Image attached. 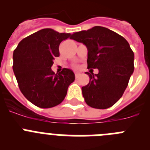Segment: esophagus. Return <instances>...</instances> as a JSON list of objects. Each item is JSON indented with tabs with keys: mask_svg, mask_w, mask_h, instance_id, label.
Wrapping results in <instances>:
<instances>
[{
	"mask_svg": "<svg viewBox=\"0 0 150 150\" xmlns=\"http://www.w3.org/2000/svg\"><path fill=\"white\" fill-rule=\"evenodd\" d=\"M79 73H75V78H76V79H77V78L79 77Z\"/></svg>",
	"mask_w": 150,
	"mask_h": 150,
	"instance_id": "1",
	"label": "esophagus"
}]
</instances>
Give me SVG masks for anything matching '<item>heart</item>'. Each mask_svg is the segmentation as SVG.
<instances>
[{"mask_svg":"<svg viewBox=\"0 0 150 150\" xmlns=\"http://www.w3.org/2000/svg\"><path fill=\"white\" fill-rule=\"evenodd\" d=\"M76 67H77V66H76Z\"/></svg>","mask_w":150,"mask_h":150,"instance_id":"b5f03b06","label":"heart"}]
</instances>
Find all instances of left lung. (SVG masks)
<instances>
[{
  "mask_svg": "<svg viewBox=\"0 0 150 150\" xmlns=\"http://www.w3.org/2000/svg\"><path fill=\"white\" fill-rule=\"evenodd\" d=\"M71 39L88 49L89 83L82 88L85 101L91 107L107 109L121 98L134 72V52L128 41L117 33L101 26L74 33Z\"/></svg>",
  "mask_w": 150,
  "mask_h": 150,
  "instance_id": "obj_1",
  "label": "left lung"
}]
</instances>
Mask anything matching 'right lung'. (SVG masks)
<instances>
[{
  "mask_svg": "<svg viewBox=\"0 0 150 150\" xmlns=\"http://www.w3.org/2000/svg\"><path fill=\"white\" fill-rule=\"evenodd\" d=\"M69 38L71 34L42 29L24 38L13 52V69L19 89L37 107L59 105L75 79L70 69L64 68L59 74L51 69L53 59L59 56L61 42Z\"/></svg>",
  "mask_w": 150,
  "mask_h": 150,
  "instance_id": "right-lung-1",
  "label": "right lung"
}]
</instances>
